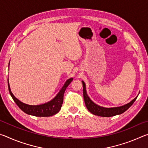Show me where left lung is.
Returning a JSON list of instances; mask_svg holds the SVG:
<instances>
[{"label":"left lung","instance_id":"obj_1","mask_svg":"<svg viewBox=\"0 0 148 148\" xmlns=\"http://www.w3.org/2000/svg\"><path fill=\"white\" fill-rule=\"evenodd\" d=\"M82 84H83V95L86 106L87 110H88L91 113L94 115H96V116L101 117H112L116 116V115L123 114L132 106V104L134 103V101H136V99H137L136 97V98H134L132 101L130 102L129 103L120 107L110 108L101 107L98 106V105L95 104L94 102L89 99V97L87 96V95L86 90V84H85L84 81H82Z\"/></svg>","mask_w":148,"mask_h":148}]
</instances>
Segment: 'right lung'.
Returning <instances> with one entry per match:
<instances>
[{
  "instance_id": "right-lung-1",
  "label": "right lung",
  "mask_w": 148,
  "mask_h": 148,
  "mask_svg": "<svg viewBox=\"0 0 148 148\" xmlns=\"http://www.w3.org/2000/svg\"><path fill=\"white\" fill-rule=\"evenodd\" d=\"M72 80H73V78H70L65 82L63 87H62L59 93L57 95V96L53 100H51V101L47 102L46 104L36 105V106H32V105H28L23 103V102L19 101L18 99L16 98L11 92L9 82L8 80V90L14 102L25 113L37 117H49L53 116V115L58 113L60 111L62 102H63V96L65 90H66V87L71 84Z\"/></svg>"
}]
</instances>
